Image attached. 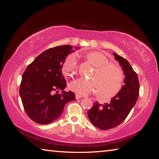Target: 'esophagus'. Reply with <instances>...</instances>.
I'll list each match as a JSON object with an SVG mask.
<instances>
[{
    "label": "esophagus",
    "mask_w": 159,
    "mask_h": 159,
    "mask_svg": "<svg viewBox=\"0 0 159 159\" xmlns=\"http://www.w3.org/2000/svg\"><path fill=\"white\" fill-rule=\"evenodd\" d=\"M84 98V96H83V95H80V94H75V98H76L77 99H80V98Z\"/></svg>",
    "instance_id": "1"
}]
</instances>
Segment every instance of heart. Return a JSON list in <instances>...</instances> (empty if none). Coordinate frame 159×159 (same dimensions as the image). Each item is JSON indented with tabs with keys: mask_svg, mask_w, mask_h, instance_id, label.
<instances>
[{
	"mask_svg": "<svg viewBox=\"0 0 159 159\" xmlns=\"http://www.w3.org/2000/svg\"><path fill=\"white\" fill-rule=\"evenodd\" d=\"M89 63L95 68L91 75L93 80L80 78L72 81L69 85L71 91L80 95H88L97 91L101 98H110L116 95L121 89L123 81V71L120 67L110 63L109 60L99 52H93L88 54ZM78 60L75 54L67 57L63 70L68 75H74L78 71Z\"/></svg>",
	"mask_w": 159,
	"mask_h": 159,
	"instance_id": "heart-1",
	"label": "heart"
}]
</instances>
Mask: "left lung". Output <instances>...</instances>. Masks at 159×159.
Listing matches in <instances>:
<instances>
[{"label": "left lung", "mask_w": 159, "mask_h": 159, "mask_svg": "<svg viewBox=\"0 0 159 159\" xmlns=\"http://www.w3.org/2000/svg\"><path fill=\"white\" fill-rule=\"evenodd\" d=\"M113 56L125 75V84L119 92L111 99L110 102L100 104L96 102L88 112L91 123L102 130L116 127L126 119L136 103L139 92L136 72L127 60L115 53H113Z\"/></svg>", "instance_id": "8db88e82"}]
</instances>
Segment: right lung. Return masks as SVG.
I'll return each instance as SVG.
<instances>
[{
  "mask_svg": "<svg viewBox=\"0 0 159 159\" xmlns=\"http://www.w3.org/2000/svg\"><path fill=\"white\" fill-rule=\"evenodd\" d=\"M72 52L70 45L51 48L37 56L24 72L19 92L24 109L34 122L52 123L61 115L65 105L75 99L74 93L64 91L67 85L61 72ZM59 89L62 91L60 94L55 93Z\"/></svg>",
  "mask_w": 159,
  "mask_h": 159,
  "instance_id": "add662e5",
  "label": "right lung"
}]
</instances>
